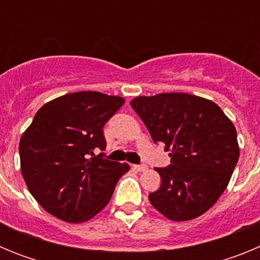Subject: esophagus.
<instances>
[{"instance_id":"34e87169","label":"esophagus","mask_w":260,"mask_h":260,"mask_svg":"<svg viewBox=\"0 0 260 260\" xmlns=\"http://www.w3.org/2000/svg\"><path fill=\"white\" fill-rule=\"evenodd\" d=\"M134 167H135V169H137V171H139V172L147 171V165H134Z\"/></svg>"}]
</instances>
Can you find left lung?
Returning a JSON list of instances; mask_svg holds the SVG:
<instances>
[{
	"mask_svg": "<svg viewBox=\"0 0 260 260\" xmlns=\"http://www.w3.org/2000/svg\"><path fill=\"white\" fill-rule=\"evenodd\" d=\"M130 105L172 157L171 165L156 168L161 185L148 195L151 204L173 221L203 215L226 189L240 157L232 121L219 105L189 93L138 96Z\"/></svg>",
	"mask_w": 260,
	"mask_h": 260,
	"instance_id": "obj_1",
	"label": "left lung"
}]
</instances>
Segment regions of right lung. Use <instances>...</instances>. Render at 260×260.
<instances>
[{
	"label": "right lung",
	"mask_w": 260,
	"mask_h": 260,
	"mask_svg": "<svg viewBox=\"0 0 260 260\" xmlns=\"http://www.w3.org/2000/svg\"><path fill=\"white\" fill-rule=\"evenodd\" d=\"M125 103L96 91L66 93L44 104L19 142L20 171L32 197L66 222L92 219L112 198L127 164L104 153L103 127Z\"/></svg>",
	"instance_id": "add662e5"
}]
</instances>
